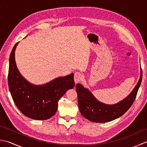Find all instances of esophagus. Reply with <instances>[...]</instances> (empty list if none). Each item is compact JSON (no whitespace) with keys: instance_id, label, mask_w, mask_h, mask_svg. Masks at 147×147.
Returning <instances> with one entry per match:
<instances>
[{"instance_id":"esophagus-1","label":"esophagus","mask_w":147,"mask_h":147,"mask_svg":"<svg viewBox=\"0 0 147 147\" xmlns=\"http://www.w3.org/2000/svg\"><path fill=\"white\" fill-rule=\"evenodd\" d=\"M82 78H83V76L82 73H80V72H76V73H74V82H75L76 84L79 83L81 81V80L82 79Z\"/></svg>"}]
</instances>
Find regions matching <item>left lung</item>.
<instances>
[{
    "label": "left lung",
    "mask_w": 147,
    "mask_h": 147,
    "mask_svg": "<svg viewBox=\"0 0 147 147\" xmlns=\"http://www.w3.org/2000/svg\"><path fill=\"white\" fill-rule=\"evenodd\" d=\"M142 70L135 88L126 97L114 104H106L96 99L89 89L82 84L76 85L80 111L83 116L93 123H107L117 119L128 110L135 100L141 85Z\"/></svg>",
    "instance_id": "1"
}]
</instances>
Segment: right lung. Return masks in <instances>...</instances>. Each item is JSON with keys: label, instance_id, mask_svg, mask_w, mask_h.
Returning <instances> with one entry per match:
<instances>
[{"label": "right lung", "instance_id": "1", "mask_svg": "<svg viewBox=\"0 0 147 147\" xmlns=\"http://www.w3.org/2000/svg\"><path fill=\"white\" fill-rule=\"evenodd\" d=\"M12 49L9 57L8 85L14 104L26 117L35 120H46L57 110L58 101L68 90L74 86V74L61 76L40 85H34L20 73Z\"/></svg>", "mask_w": 147, "mask_h": 147}]
</instances>
